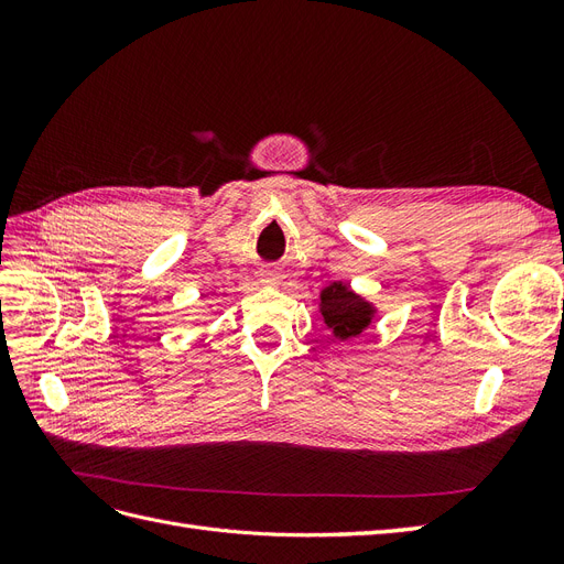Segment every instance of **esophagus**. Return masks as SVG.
I'll return each mask as SVG.
<instances>
[{"label":"esophagus","instance_id":"34e87169","mask_svg":"<svg viewBox=\"0 0 564 564\" xmlns=\"http://www.w3.org/2000/svg\"><path fill=\"white\" fill-rule=\"evenodd\" d=\"M265 282H272V280H265Z\"/></svg>","mask_w":564,"mask_h":564}]
</instances>
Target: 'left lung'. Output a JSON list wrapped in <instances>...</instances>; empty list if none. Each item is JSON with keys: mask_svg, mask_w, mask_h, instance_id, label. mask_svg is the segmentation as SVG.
I'll list each match as a JSON object with an SVG mask.
<instances>
[{"mask_svg": "<svg viewBox=\"0 0 564 564\" xmlns=\"http://www.w3.org/2000/svg\"><path fill=\"white\" fill-rule=\"evenodd\" d=\"M319 301L324 324L334 332L336 338H352L369 327L373 315L371 305L365 299L352 294L350 286H346L344 282H334L332 286L322 289Z\"/></svg>", "mask_w": 564, "mask_h": 564, "instance_id": "8db88e82", "label": "left lung"}]
</instances>
